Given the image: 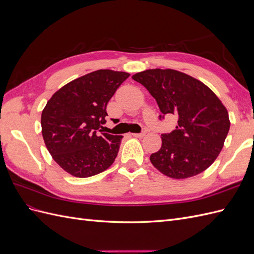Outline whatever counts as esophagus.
Instances as JSON below:
<instances>
[{
  "mask_svg": "<svg viewBox=\"0 0 254 254\" xmlns=\"http://www.w3.org/2000/svg\"><path fill=\"white\" fill-rule=\"evenodd\" d=\"M145 131H143V132H141V133H131V135L132 136H134V137H143L144 135H145Z\"/></svg>",
  "mask_w": 254,
  "mask_h": 254,
  "instance_id": "obj_1",
  "label": "esophagus"
}]
</instances>
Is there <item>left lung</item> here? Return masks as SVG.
Masks as SVG:
<instances>
[{"label": "left lung", "mask_w": 254, "mask_h": 254, "mask_svg": "<svg viewBox=\"0 0 254 254\" xmlns=\"http://www.w3.org/2000/svg\"><path fill=\"white\" fill-rule=\"evenodd\" d=\"M132 79L140 82L156 99L162 113L177 118L176 129L162 133V146L150 156L158 171L174 179L202 173L222 149L230 129L226 107L204 83L182 72L146 70Z\"/></svg>", "instance_id": "obj_1"}]
</instances>
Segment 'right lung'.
<instances>
[{"instance_id": "obj_1", "label": "right lung", "mask_w": 254, "mask_h": 254, "mask_svg": "<svg viewBox=\"0 0 254 254\" xmlns=\"http://www.w3.org/2000/svg\"><path fill=\"white\" fill-rule=\"evenodd\" d=\"M128 73L98 70L66 83L41 114L42 136L56 163L78 178L106 171L118 156L123 135L102 132L107 104Z\"/></svg>"}]
</instances>
